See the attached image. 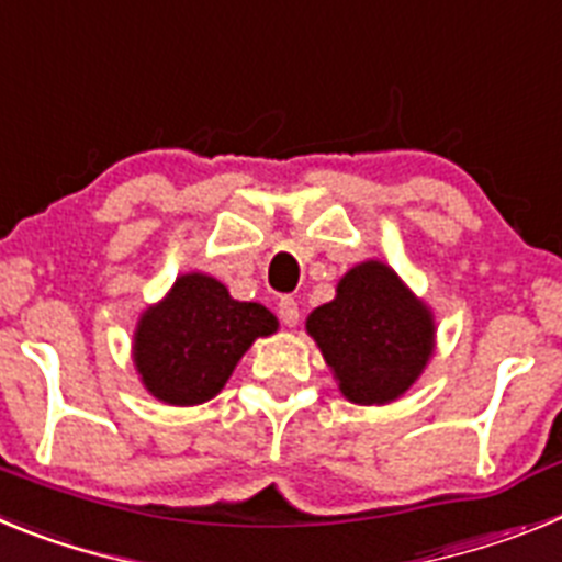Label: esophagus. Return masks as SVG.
<instances>
[{
  "instance_id": "1",
  "label": "esophagus",
  "mask_w": 562,
  "mask_h": 562,
  "mask_svg": "<svg viewBox=\"0 0 562 562\" xmlns=\"http://www.w3.org/2000/svg\"><path fill=\"white\" fill-rule=\"evenodd\" d=\"M278 315H281V321H284V326H297V321H301V306H297L295 297H281V304H278Z\"/></svg>"
}]
</instances>
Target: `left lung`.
<instances>
[{
    "label": "left lung",
    "instance_id": "obj_1",
    "mask_svg": "<svg viewBox=\"0 0 562 562\" xmlns=\"http://www.w3.org/2000/svg\"><path fill=\"white\" fill-rule=\"evenodd\" d=\"M306 331L335 371L337 389L357 405L402 396L434 355V315L382 261L351 267L329 304L306 317Z\"/></svg>",
    "mask_w": 562,
    "mask_h": 562
}]
</instances>
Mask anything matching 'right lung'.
Here are the masks:
<instances>
[{"label":"right lung","instance_id":"add662e5","mask_svg":"<svg viewBox=\"0 0 562 562\" xmlns=\"http://www.w3.org/2000/svg\"><path fill=\"white\" fill-rule=\"evenodd\" d=\"M276 329L267 306L233 301L216 278L188 272L160 304L143 312L134 331V366L148 394L188 408L220 394L252 340Z\"/></svg>","mask_w":562,"mask_h":562}]
</instances>
